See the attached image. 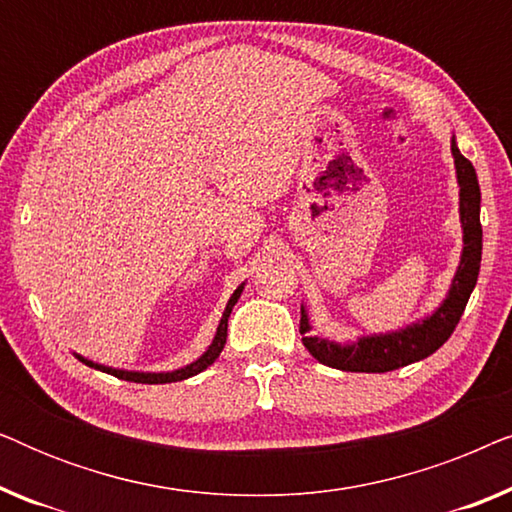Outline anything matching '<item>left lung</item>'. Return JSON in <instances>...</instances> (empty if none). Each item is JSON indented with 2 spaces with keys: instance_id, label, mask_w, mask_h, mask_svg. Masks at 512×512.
Wrapping results in <instances>:
<instances>
[{
  "instance_id": "1",
  "label": "left lung",
  "mask_w": 512,
  "mask_h": 512,
  "mask_svg": "<svg viewBox=\"0 0 512 512\" xmlns=\"http://www.w3.org/2000/svg\"><path fill=\"white\" fill-rule=\"evenodd\" d=\"M452 156L459 181V219L464 228V251L457 275L452 279L450 291L431 317L417 324L398 328L394 333L363 335L356 342H340L310 335V317L305 305H300V335L314 359L328 368L347 370V373H389L408 363L422 361L440 349L457 328L461 314L466 310L468 298L475 289L482 261V226H480V186L478 174L471 160L461 156L457 142L452 137Z\"/></svg>"
}]
</instances>
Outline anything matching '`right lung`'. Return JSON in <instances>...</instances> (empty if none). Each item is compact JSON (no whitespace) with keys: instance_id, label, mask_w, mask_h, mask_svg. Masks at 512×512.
Returning <instances> with one entry per match:
<instances>
[{"instance_id":"add662e5","label":"right lung","mask_w":512,"mask_h":512,"mask_svg":"<svg viewBox=\"0 0 512 512\" xmlns=\"http://www.w3.org/2000/svg\"><path fill=\"white\" fill-rule=\"evenodd\" d=\"M242 289H244V284L237 286L233 296H230L226 310H223V317H221V321H219V328H216V335H214L212 345H209L207 352L202 354L198 361L188 363V366H184V368L170 370V373H137V370H118V368L100 366V363L83 359V356H79V354H76V359L83 361V363H86V366H90V368H97V370H102V373H109V375L118 377V380H128V382H139V384H167V382L188 380V377L202 373V370L209 368L216 359H219L221 349H223V345H226V338H228V317H230V312H233L237 298L242 296Z\"/></svg>"}]
</instances>
